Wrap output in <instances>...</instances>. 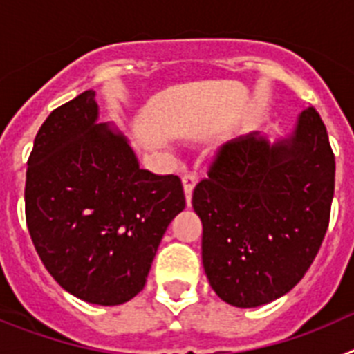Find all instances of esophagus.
I'll return each mask as SVG.
<instances>
[{
	"mask_svg": "<svg viewBox=\"0 0 354 354\" xmlns=\"http://www.w3.org/2000/svg\"><path fill=\"white\" fill-rule=\"evenodd\" d=\"M196 174L193 170H184L183 174V186H184V193H186V202L187 205L192 204V193H193V187L196 184Z\"/></svg>",
	"mask_w": 354,
	"mask_h": 354,
	"instance_id": "esophagus-1",
	"label": "esophagus"
}]
</instances>
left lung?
<instances>
[{"label":"left lung","mask_w":354,"mask_h":354,"mask_svg":"<svg viewBox=\"0 0 354 354\" xmlns=\"http://www.w3.org/2000/svg\"><path fill=\"white\" fill-rule=\"evenodd\" d=\"M333 192L335 156L315 108L273 145L253 133L220 147L192 200L214 292L239 308L289 292L321 248Z\"/></svg>","instance_id":"8db88e82"}]
</instances>
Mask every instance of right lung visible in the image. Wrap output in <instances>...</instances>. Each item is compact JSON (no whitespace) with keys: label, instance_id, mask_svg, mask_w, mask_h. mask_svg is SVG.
<instances>
[{"label":"right lung","instance_id":"obj_1","mask_svg":"<svg viewBox=\"0 0 354 354\" xmlns=\"http://www.w3.org/2000/svg\"><path fill=\"white\" fill-rule=\"evenodd\" d=\"M95 92L53 109L26 170V223L40 261L72 296L120 305L145 287L168 225L186 205L177 175L142 170L129 142L95 124Z\"/></svg>","mask_w":354,"mask_h":354}]
</instances>
